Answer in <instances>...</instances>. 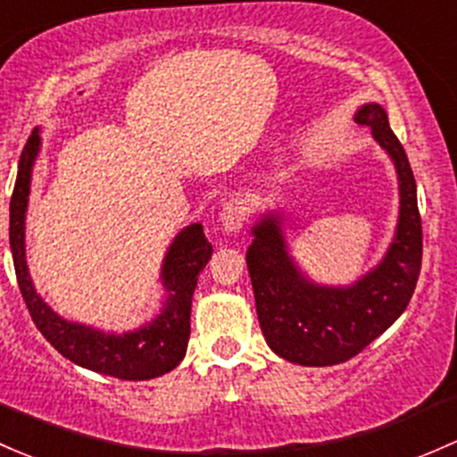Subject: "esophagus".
<instances>
[{"instance_id": "1", "label": "esophagus", "mask_w": 457, "mask_h": 457, "mask_svg": "<svg viewBox=\"0 0 457 457\" xmlns=\"http://www.w3.org/2000/svg\"><path fill=\"white\" fill-rule=\"evenodd\" d=\"M244 222H246V206L242 202H227L220 211V224L227 233H239Z\"/></svg>"}]
</instances>
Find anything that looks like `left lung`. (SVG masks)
<instances>
[{
  "label": "left lung",
  "mask_w": 457,
  "mask_h": 457,
  "mask_svg": "<svg viewBox=\"0 0 457 457\" xmlns=\"http://www.w3.org/2000/svg\"><path fill=\"white\" fill-rule=\"evenodd\" d=\"M356 123L370 127L401 182V218L385 260L350 288L314 286L286 253L272 215L253 228L255 239L246 251L262 332L272 352L290 363L323 368L363 352L404 312L420 275L422 222L407 154L376 103L361 107Z\"/></svg>",
  "instance_id": "obj_1"
}]
</instances>
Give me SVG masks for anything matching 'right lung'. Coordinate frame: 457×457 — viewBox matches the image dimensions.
<instances>
[{
	"instance_id": "obj_1",
	"label": "right lung",
	"mask_w": 457,
	"mask_h": 457,
	"mask_svg": "<svg viewBox=\"0 0 457 457\" xmlns=\"http://www.w3.org/2000/svg\"><path fill=\"white\" fill-rule=\"evenodd\" d=\"M37 154H39V134L35 129L19 158L15 189L11 197L12 263H15L19 290L37 330L65 359L98 374L123 380H149L171 371L185 359L191 334V297H194L197 275L213 253L202 224H191L182 230L164 257L162 284L169 295L162 314L156 321L127 334H105L81 323L65 321L37 295L26 268L23 220H26L30 173Z\"/></svg>"
}]
</instances>
